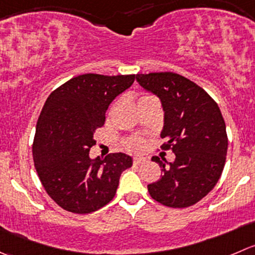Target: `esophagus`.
Wrapping results in <instances>:
<instances>
[{"mask_svg": "<svg viewBox=\"0 0 255 255\" xmlns=\"http://www.w3.org/2000/svg\"><path fill=\"white\" fill-rule=\"evenodd\" d=\"M145 159L143 157H134L133 158V163L134 164H140V163H144Z\"/></svg>", "mask_w": 255, "mask_h": 255, "instance_id": "34e87169", "label": "esophagus"}]
</instances>
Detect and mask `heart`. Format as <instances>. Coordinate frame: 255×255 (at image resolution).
<instances>
[{"mask_svg": "<svg viewBox=\"0 0 255 255\" xmlns=\"http://www.w3.org/2000/svg\"><path fill=\"white\" fill-rule=\"evenodd\" d=\"M147 98H152V96H142V97L138 100V102H139V101H143V100H147ZM126 145H127V148L129 150L138 152V150L143 149V147H144V140L140 139V138H132V139H129L126 142Z\"/></svg>", "mask_w": 255, "mask_h": 255, "instance_id": "obj_1", "label": "heart"}]
</instances>
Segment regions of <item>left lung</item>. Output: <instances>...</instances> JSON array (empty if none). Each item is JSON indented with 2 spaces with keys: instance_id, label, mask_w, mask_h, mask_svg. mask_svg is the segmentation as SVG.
I'll return each mask as SVG.
<instances>
[{
  "instance_id": "left-lung-1",
  "label": "left lung",
  "mask_w": 255,
  "mask_h": 255,
  "mask_svg": "<svg viewBox=\"0 0 255 255\" xmlns=\"http://www.w3.org/2000/svg\"><path fill=\"white\" fill-rule=\"evenodd\" d=\"M137 82L157 96L164 111L160 137L175 159L153 157L162 177L148 184L150 197L170 208H187L207 196L217 184L226 163L228 137L216 101L202 87L173 72L135 76Z\"/></svg>"
}]
</instances>
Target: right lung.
<instances>
[{"instance_id":"right-lung-1","label":"right lung","mask_w":255,"mask_h":255,"mask_svg":"<svg viewBox=\"0 0 255 255\" xmlns=\"http://www.w3.org/2000/svg\"><path fill=\"white\" fill-rule=\"evenodd\" d=\"M135 75L87 73L73 77L47 98L32 147L34 167L47 194L61 208L77 214L98 211L117 192L132 157L111 153L90 158L95 132L105 125L112 101L134 82Z\"/></svg>"}]
</instances>
